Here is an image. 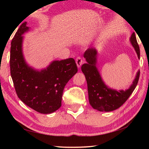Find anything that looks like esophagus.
I'll use <instances>...</instances> for the list:
<instances>
[{"label":"esophagus","mask_w":149,"mask_h":149,"mask_svg":"<svg viewBox=\"0 0 149 149\" xmlns=\"http://www.w3.org/2000/svg\"><path fill=\"white\" fill-rule=\"evenodd\" d=\"M75 62H76V64L78 68H80L81 65L83 64V59L81 58V57L80 56H78L77 57L76 60H75Z\"/></svg>","instance_id":"1"}]
</instances>
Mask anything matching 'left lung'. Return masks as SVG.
Instances as JSON below:
<instances>
[{
	"label": "left lung",
	"mask_w": 149,
	"mask_h": 149,
	"mask_svg": "<svg viewBox=\"0 0 149 149\" xmlns=\"http://www.w3.org/2000/svg\"><path fill=\"white\" fill-rule=\"evenodd\" d=\"M130 40L139 58L140 49L135 33H133ZM97 53V50L93 48H89L84 52V56L87 63L82 65L81 70L87 80L90 104L94 109L110 112L120 108L130 97L138 84L140 72H137L133 84L127 90L109 89L104 84L96 67Z\"/></svg>",
	"instance_id": "left-lung-1"
}]
</instances>
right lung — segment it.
Wrapping results in <instances>:
<instances>
[{"label":"right lung","mask_w":149,"mask_h":149,"mask_svg":"<svg viewBox=\"0 0 149 149\" xmlns=\"http://www.w3.org/2000/svg\"><path fill=\"white\" fill-rule=\"evenodd\" d=\"M26 24L20 25L12 40L11 77L17 97L24 104L41 114H50L61 107L64 87L77 72V67L72 58L52 62L41 72L29 67L22 50V35L29 29Z\"/></svg>","instance_id":"add662e5"}]
</instances>
